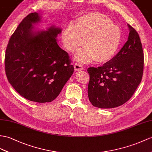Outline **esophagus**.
Segmentation results:
<instances>
[{
    "mask_svg": "<svg viewBox=\"0 0 152 152\" xmlns=\"http://www.w3.org/2000/svg\"><path fill=\"white\" fill-rule=\"evenodd\" d=\"M74 68H75L76 71H80V70H83L84 69L83 66L82 65L77 63L75 64V65H74Z\"/></svg>",
    "mask_w": 152,
    "mask_h": 152,
    "instance_id": "34e87169",
    "label": "esophagus"
}]
</instances>
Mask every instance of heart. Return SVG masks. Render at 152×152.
Masks as SVG:
<instances>
[{
  "mask_svg": "<svg viewBox=\"0 0 152 152\" xmlns=\"http://www.w3.org/2000/svg\"><path fill=\"white\" fill-rule=\"evenodd\" d=\"M77 61L86 63L95 59L98 62H106L115 55L121 40L122 32L118 26L104 14L88 13L79 17L75 25L69 24L62 33L64 46L70 53H75Z\"/></svg>",
  "mask_w": 152,
  "mask_h": 152,
  "instance_id": "b5f03b06",
  "label": "heart"
}]
</instances>
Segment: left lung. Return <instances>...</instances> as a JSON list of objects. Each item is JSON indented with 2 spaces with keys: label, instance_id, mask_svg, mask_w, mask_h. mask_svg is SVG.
Masks as SVG:
<instances>
[{
  "label": "left lung",
  "instance_id": "1",
  "mask_svg": "<svg viewBox=\"0 0 152 152\" xmlns=\"http://www.w3.org/2000/svg\"><path fill=\"white\" fill-rule=\"evenodd\" d=\"M127 42L115 56L98 68L88 69L89 100L99 108H112L126 102L141 82L144 53L138 33L128 24Z\"/></svg>",
  "mask_w": 152,
  "mask_h": 152
}]
</instances>
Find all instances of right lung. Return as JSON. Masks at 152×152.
Returning a JSON list of instances; mask_svg holds the SVG:
<instances>
[{
	"instance_id": "add662e5",
	"label": "right lung",
	"mask_w": 152,
	"mask_h": 152,
	"mask_svg": "<svg viewBox=\"0 0 152 152\" xmlns=\"http://www.w3.org/2000/svg\"><path fill=\"white\" fill-rule=\"evenodd\" d=\"M41 16L31 13L22 20L6 48L5 71L10 84L29 101L51 102L73 73L68 53L58 46L61 28L37 31L33 24Z\"/></svg>"
}]
</instances>
